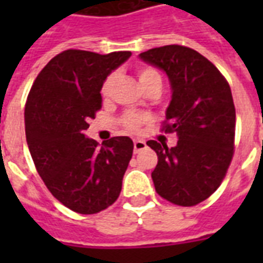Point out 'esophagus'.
<instances>
[{
  "mask_svg": "<svg viewBox=\"0 0 263 263\" xmlns=\"http://www.w3.org/2000/svg\"><path fill=\"white\" fill-rule=\"evenodd\" d=\"M147 147V144H146V142H144V140H135V142H134V153H139V152H142V150H144V148Z\"/></svg>",
  "mask_w": 263,
  "mask_h": 263,
  "instance_id": "34e87169",
  "label": "esophagus"
}]
</instances>
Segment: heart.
Returning <instances> with one entry per match:
<instances>
[{"instance_id": "obj_1", "label": "heart", "mask_w": 263, "mask_h": 263, "mask_svg": "<svg viewBox=\"0 0 263 263\" xmlns=\"http://www.w3.org/2000/svg\"><path fill=\"white\" fill-rule=\"evenodd\" d=\"M138 78H139V82L142 86H144L148 82H152V80H161L160 75L157 73L154 69H150V68H142L138 72ZM111 83H113V75L107 76L106 80L103 82L102 84V95H107L109 94V91H110ZM148 121V116L146 115H140V113H127V115L123 116V119H121V124L124 125L125 129L131 132H138L140 129V127L146 124Z\"/></svg>"}]
</instances>
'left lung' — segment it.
<instances>
[{
	"label": "left lung",
	"mask_w": 263,
	"mask_h": 263,
	"mask_svg": "<svg viewBox=\"0 0 263 263\" xmlns=\"http://www.w3.org/2000/svg\"><path fill=\"white\" fill-rule=\"evenodd\" d=\"M139 59L166 73L172 99L165 132L175 147L148 140L158 156L156 191L179 206H195L220 187L233 156L236 113L228 82L206 57L179 45L156 47Z\"/></svg>",
	"instance_id": "1"
}]
</instances>
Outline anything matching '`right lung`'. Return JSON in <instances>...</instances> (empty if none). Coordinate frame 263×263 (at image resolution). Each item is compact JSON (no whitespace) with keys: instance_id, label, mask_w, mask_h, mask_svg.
Instances as JSON below:
<instances>
[{"instance_id":"1","label":"right lung","mask_w":263,"mask_h":263,"mask_svg":"<svg viewBox=\"0 0 263 263\" xmlns=\"http://www.w3.org/2000/svg\"><path fill=\"white\" fill-rule=\"evenodd\" d=\"M129 57L131 51L65 50L39 72L27 98L26 138L35 168L55 199L80 214L115 203L132 158L128 136L99 147L84 135L102 106L103 82Z\"/></svg>"}]
</instances>
